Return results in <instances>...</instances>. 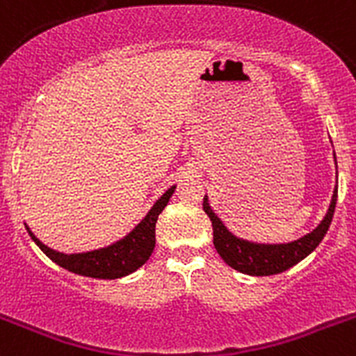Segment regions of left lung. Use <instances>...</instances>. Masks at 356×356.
Instances as JSON below:
<instances>
[{
    "instance_id": "1",
    "label": "left lung",
    "mask_w": 356,
    "mask_h": 356,
    "mask_svg": "<svg viewBox=\"0 0 356 356\" xmlns=\"http://www.w3.org/2000/svg\"><path fill=\"white\" fill-rule=\"evenodd\" d=\"M335 205H337V187L333 191L332 203H330L325 219L310 234L298 238V241L287 242V244H259V242H250L235 237L210 209L209 197L205 196V200H203V210L212 221L213 246H216L217 253L221 254V259L229 267H234L235 271L251 276L278 275V273L291 269L292 266H296L305 257L312 253L319 246V242L325 238L326 232L332 225Z\"/></svg>"
}]
</instances>
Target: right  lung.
Instances as JSON below:
<instances>
[{"label": "right lung", "mask_w": 356, "mask_h": 356, "mask_svg": "<svg viewBox=\"0 0 356 356\" xmlns=\"http://www.w3.org/2000/svg\"><path fill=\"white\" fill-rule=\"evenodd\" d=\"M175 185L168 188L162 194L155 205L151 207L149 212L146 213L143 221L131 229L127 237H122L121 241L110 244V246L102 248V250L87 251V253H72L65 254L60 251H55L51 248L44 246L42 242L31 234L30 228L28 234L33 238L37 246L46 253L48 259L58 264L60 267L67 269V271L74 273V275L89 276V278H102V280H115L122 278V276L131 275L137 271L140 266L147 262L153 250H155V225L159 219L160 212L165 209L169 203V197L175 193Z\"/></svg>", "instance_id": "obj_1"}]
</instances>
